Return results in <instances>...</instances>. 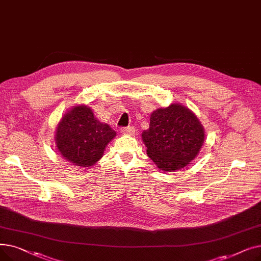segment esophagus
I'll return each instance as SVG.
<instances>
[{"label": "esophagus", "mask_w": 261, "mask_h": 261, "mask_svg": "<svg viewBox=\"0 0 261 261\" xmlns=\"http://www.w3.org/2000/svg\"><path fill=\"white\" fill-rule=\"evenodd\" d=\"M121 133H125V134H134V133H135V128H134L133 126L121 128Z\"/></svg>", "instance_id": "1"}]
</instances>
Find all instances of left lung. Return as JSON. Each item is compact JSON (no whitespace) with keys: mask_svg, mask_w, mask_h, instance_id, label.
I'll use <instances>...</instances> for the list:
<instances>
[{"mask_svg":"<svg viewBox=\"0 0 261 261\" xmlns=\"http://www.w3.org/2000/svg\"><path fill=\"white\" fill-rule=\"evenodd\" d=\"M204 136L198 117L180 103L156 109L150 115L149 129L142 133L148 156L167 172L182 169L195 160Z\"/></svg>","mask_w":261,"mask_h":261,"instance_id":"obj_1","label":"left lung"}]
</instances>
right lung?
Here are the masks:
<instances>
[{"label": "right lung", "mask_w": 261, "mask_h": 261, "mask_svg": "<svg viewBox=\"0 0 261 261\" xmlns=\"http://www.w3.org/2000/svg\"><path fill=\"white\" fill-rule=\"evenodd\" d=\"M115 135L116 132L108 123L94 116L90 107L81 105L63 115L55 141L66 161L80 167H90L102 158L107 145Z\"/></svg>", "instance_id": "add662e5"}]
</instances>
